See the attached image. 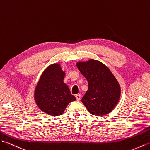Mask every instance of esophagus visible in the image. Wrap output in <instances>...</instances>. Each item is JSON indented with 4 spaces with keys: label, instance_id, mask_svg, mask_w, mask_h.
I'll return each instance as SVG.
<instances>
[{
    "label": "esophagus",
    "instance_id": "34e87169",
    "mask_svg": "<svg viewBox=\"0 0 150 150\" xmlns=\"http://www.w3.org/2000/svg\"><path fill=\"white\" fill-rule=\"evenodd\" d=\"M75 97H76V100H77V101H79V100H80V99H81V95L79 94H76V95L75 96Z\"/></svg>",
    "mask_w": 150,
    "mask_h": 150
}]
</instances>
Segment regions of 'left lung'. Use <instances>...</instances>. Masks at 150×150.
Segmentation results:
<instances>
[{
  "label": "left lung",
  "instance_id": "1",
  "mask_svg": "<svg viewBox=\"0 0 150 150\" xmlns=\"http://www.w3.org/2000/svg\"><path fill=\"white\" fill-rule=\"evenodd\" d=\"M76 66L88 81V88L81 99L88 111L98 116L111 112L120 99L121 87L110 70L93 59L78 62Z\"/></svg>",
  "mask_w": 150,
  "mask_h": 150
}]
</instances>
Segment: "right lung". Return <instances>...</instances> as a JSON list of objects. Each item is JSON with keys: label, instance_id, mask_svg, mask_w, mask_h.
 Segmentation results:
<instances>
[{"label": "right lung", "instance_id": "right-lung-1", "mask_svg": "<svg viewBox=\"0 0 150 150\" xmlns=\"http://www.w3.org/2000/svg\"><path fill=\"white\" fill-rule=\"evenodd\" d=\"M65 75L60 64H53L44 70L36 84L35 101L40 110L48 115H62L69 103L76 101L64 82Z\"/></svg>", "mask_w": 150, "mask_h": 150}]
</instances>
